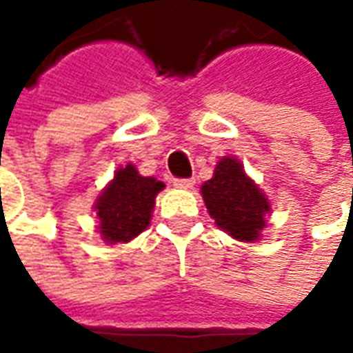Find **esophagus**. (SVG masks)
I'll return each instance as SVG.
<instances>
[{
	"instance_id": "34e87169",
	"label": "esophagus",
	"mask_w": 353,
	"mask_h": 353,
	"mask_svg": "<svg viewBox=\"0 0 353 353\" xmlns=\"http://www.w3.org/2000/svg\"><path fill=\"white\" fill-rule=\"evenodd\" d=\"M174 185H176L177 189H191L194 181L192 179H174Z\"/></svg>"
}]
</instances>
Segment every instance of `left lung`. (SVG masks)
I'll list each match as a JSON object with an SVG mask.
<instances>
[{
    "instance_id": "left-lung-1",
    "label": "left lung",
    "mask_w": 353,
    "mask_h": 353,
    "mask_svg": "<svg viewBox=\"0 0 353 353\" xmlns=\"http://www.w3.org/2000/svg\"><path fill=\"white\" fill-rule=\"evenodd\" d=\"M200 194L215 225L238 242H257L272 214L270 200L245 174L234 157H223L215 164L214 177L204 181Z\"/></svg>"
}]
</instances>
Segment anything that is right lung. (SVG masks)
I'll use <instances>...</instances> for the list:
<instances>
[{"instance_id": "right-lung-1", "label": "right lung", "mask_w": 353, "mask_h": 353, "mask_svg": "<svg viewBox=\"0 0 353 353\" xmlns=\"http://www.w3.org/2000/svg\"><path fill=\"white\" fill-rule=\"evenodd\" d=\"M164 183L141 176L136 164L115 170V176L98 194L94 212L100 238L108 244H128L149 227L157 194Z\"/></svg>"}]
</instances>
